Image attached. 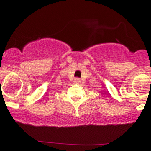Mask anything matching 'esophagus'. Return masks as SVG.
I'll return each mask as SVG.
<instances>
[{"label":"esophagus","instance_id":"esophagus-1","mask_svg":"<svg viewBox=\"0 0 151 151\" xmlns=\"http://www.w3.org/2000/svg\"><path fill=\"white\" fill-rule=\"evenodd\" d=\"M75 80H76V82H80V78H76V79H75Z\"/></svg>","mask_w":151,"mask_h":151}]
</instances>
